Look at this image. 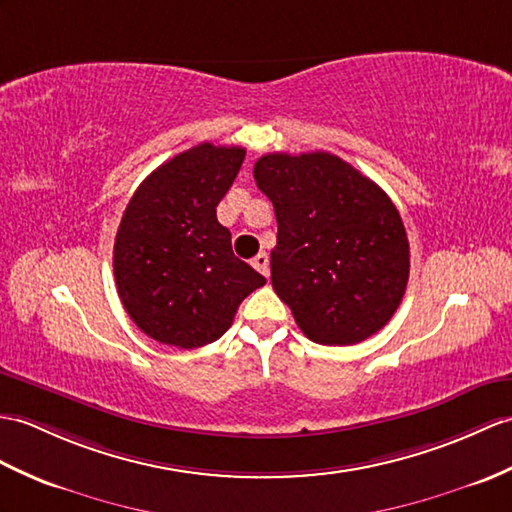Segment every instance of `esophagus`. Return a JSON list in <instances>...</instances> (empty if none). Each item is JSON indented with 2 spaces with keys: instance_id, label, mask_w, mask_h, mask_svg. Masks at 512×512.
I'll return each mask as SVG.
<instances>
[{
  "instance_id": "1",
  "label": "esophagus",
  "mask_w": 512,
  "mask_h": 512,
  "mask_svg": "<svg viewBox=\"0 0 512 512\" xmlns=\"http://www.w3.org/2000/svg\"><path fill=\"white\" fill-rule=\"evenodd\" d=\"M253 266L261 272V275L268 277V272H270V259H268L266 253H259V255L253 259Z\"/></svg>"
}]
</instances>
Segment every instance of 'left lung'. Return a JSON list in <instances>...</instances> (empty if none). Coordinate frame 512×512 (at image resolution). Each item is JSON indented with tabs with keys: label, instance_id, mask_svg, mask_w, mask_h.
<instances>
[{
	"label": "left lung",
	"instance_id": "8db88e82",
	"mask_svg": "<svg viewBox=\"0 0 512 512\" xmlns=\"http://www.w3.org/2000/svg\"><path fill=\"white\" fill-rule=\"evenodd\" d=\"M277 216L270 281L303 334L349 347L377 334L406 294L410 244L379 185L331 152L257 159Z\"/></svg>",
	"mask_w": 512,
	"mask_h": 512
}]
</instances>
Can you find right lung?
<instances>
[{"instance_id": "obj_1", "label": "right lung", "mask_w": 512, "mask_h": 512, "mask_svg": "<svg viewBox=\"0 0 512 512\" xmlns=\"http://www.w3.org/2000/svg\"><path fill=\"white\" fill-rule=\"evenodd\" d=\"M244 148L198 144L159 165L130 198L113 246L117 294L146 336L178 349L216 342L266 283L231 248L218 202Z\"/></svg>"}]
</instances>
